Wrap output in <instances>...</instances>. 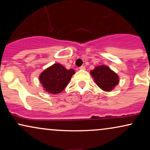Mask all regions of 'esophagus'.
<instances>
[{"label": "esophagus", "mask_w": 150, "mask_h": 150, "mask_svg": "<svg viewBox=\"0 0 150 150\" xmlns=\"http://www.w3.org/2000/svg\"><path fill=\"white\" fill-rule=\"evenodd\" d=\"M80 70H85V65H82V66L80 67Z\"/></svg>", "instance_id": "obj_1"}]
</instances>
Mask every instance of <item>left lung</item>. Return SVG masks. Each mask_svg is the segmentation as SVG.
I'll use <instances>...</instances> for the list:
<instances>
[{
  "instance_id": "1",
  "label": "left lung",
  "mask_w": 150,
  "mask_h": 150,
  "mask_svg": "<svg viewBox=\"0 0 150 150\" xmlns=\"http://www.w3.org/2000/svg\"><path fill=\"white\" fill-rule=\"evenodd\" d=\"M90 73L97 85L104 91H111L118 83V76L106 65L96 67Z\"/></svg>"
}]
</instances>
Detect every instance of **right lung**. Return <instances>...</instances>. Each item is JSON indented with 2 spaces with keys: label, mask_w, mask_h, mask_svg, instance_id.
<instances>
[{
  "label": "right lung",
  "mask_w": 150,
  "mask_h": 150,
  "mask_svg": "<svg viewBox=\"0 0 150 150\" xmlns=\"http://www.w3.org/2000/svg\"><path fill=\"white\" fill-rule=\"evenodd\" d=\"M74 73L73 69L67 70L62 65L56 63L41 74L39 80L46 92L58 94L66 87Z\"/></svg>",
  "instance_id": "add662e5"
}]
</instances>
